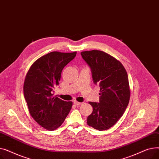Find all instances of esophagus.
<instances>
[{"instance_id": "34e87169", "label": "esophagus", "mask_w": 159, "mask_h": 159, "mask_svg": "<svg viewBox=\"0 0 159 159\" xmlns=\"http://www.w3.org/2000/svg\"><path fill=\"white\" fill-rule=\"evenodd\" d=\"M82 103V102H77V101H75L74 102V104L76 105V106H80L81 105Z\"/></svg>"}]
</instances>
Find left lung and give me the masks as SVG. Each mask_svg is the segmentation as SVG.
<instances>
[{
	"label": "left lung",
	"mask_w": 159,
	"mask_h": 159,
	"mask_svg": "<svg viewBox=\"0 0 159 159\" xmlns=\"http://www.w3.org/2000/svg\"><path fill=\"white\" fill-rule=\"evenodd\" d=\"M81 55L92 72L95 84L100 87L99 103L89 102L93 112L87 124L95 129L106 130L123 115L130 98L128 74L122 63L102 51L82 52Z\"/></svg>",
	"instance_id": "1"
}]
</instances>
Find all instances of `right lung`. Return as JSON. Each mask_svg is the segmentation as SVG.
Returning a JSON list of instances; mask_svg holds the SVG:
<instances>
[{
    "label": "right lung",
    "instance_id": "1",
    "mask_svg": "<svg viewBox=\"0 0 159 159\" xmlns=\"http://www.w3.org/2000/svg\"><path fill=\"white\" fill-rule=\"evenodd\" d=\"M76 55L77 52H50L34 62L26 75L24 95L29 112L47 130L61 126L71 109V101L66 102L53 95L63 68Z\"/></svg>",
    "mask_w": 159,
    "mask_h": 159
}]
</instances>
